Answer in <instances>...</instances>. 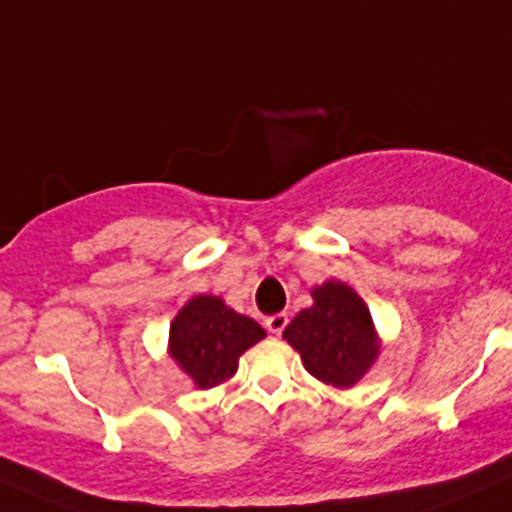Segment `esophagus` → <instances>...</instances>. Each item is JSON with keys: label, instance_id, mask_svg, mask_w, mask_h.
<instances>
[{"label": "esophagus", "instance_id": "obj_1", "mask_svg": "<svg viewBox=\"0 0 512 512\" xmlns=\"http://www.w3.org/2000/svg\"><path fill=\"white\" fill-rule=\"evenodd\" d=\"M286 323H289V316H286V313H277V316H272V318H267V330L272 335H282V330L286 328Z\"/></svg>", "mask_w": 512, "mask_h": 512}]
</instances>
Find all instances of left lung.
I'll return each instance as SVG.
<instances>
[{"label": "left lung", "mask_w": 512, "mask_h": 512, "mask_svg": "<svg viewBox=\"0 0 512 512\" xmlns=\"http://www.w3.org/2000/svg\"><path fill=\"white\" fill-rule=\"evenodd\" d=\"M311 299L284 328V340L299 352L308 374L333 389H352L381 352L369 306L340 279L313 286Z\"/></svg>", "instance_id": "obj_1"}]
</instances>
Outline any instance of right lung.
Wrapping results in <instances>:
<instances>
[{
	"label": "right lung",
	"instance_id": "add662e5",
	"mask_svg": "<svg viewBox=\"0 0 512 512\" xmlns=\"http://www.w3.org/2000/svg\"><path fill=\"white\" fill-rule=\"evenodd\" d=\"M267 333L257 320L233 311L221 296L196 294L170 323L167 355L196 389L221 386L238 372V359Z\"/></svg>",
	"mask_w": 512,
	"mask_h": 512
}]
</instances>
